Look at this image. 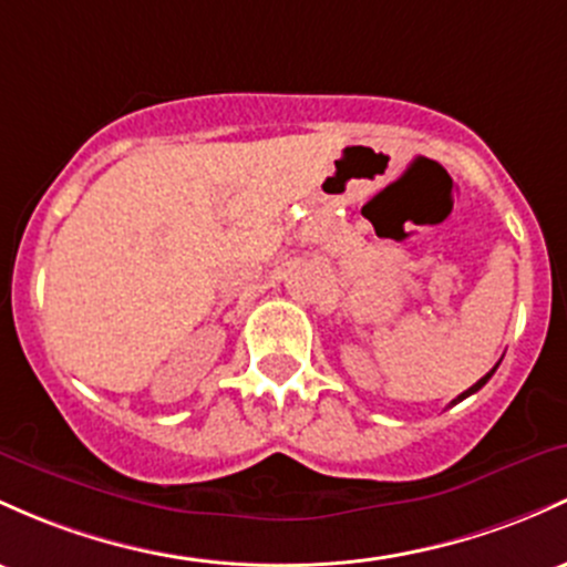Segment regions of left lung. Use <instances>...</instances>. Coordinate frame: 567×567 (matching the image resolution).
Wrapping results in <instances>:
<instances>
[{
  "mask_svg": "<svg viewBox=\"0 0 567 567\" xmlns=\"http://www.w3.org/2000/svg\"><path fill=\"white\" fill-rule=\"evenodd\" d=\"M495 369H497V365H495ZM495 369H493V371H489V374H484L482 379H478V382L474 384V388H468V390H465V393H460V395H457V398H455V401H452V403H460V401H463V398L474 395V393H476V390H482V388H484V384H487V382H489V377H493V374H495Z\"/></svg>",
  "mask_w": 567,
  "mask_h": 567,
  "instance_id": "left-lung-1",
  "label": "left lung"
}]
</instances>
